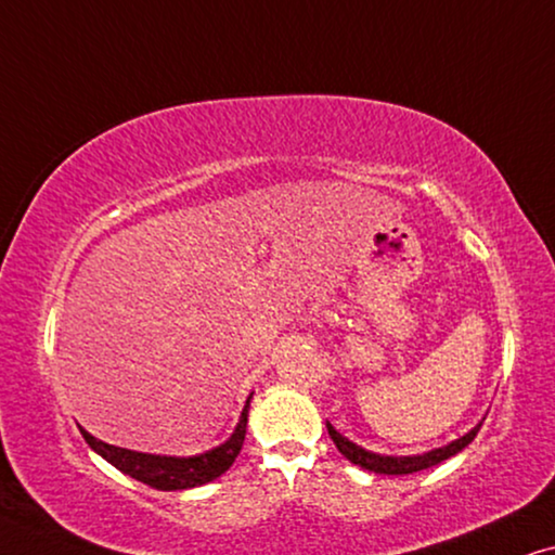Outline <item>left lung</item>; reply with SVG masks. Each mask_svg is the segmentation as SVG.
Wrapping results in <instances>:
<instances>
[{
  "label": "left lung",
  "instance_id": "obj_1",
  "mask_svg": "<svg viewBox=\"0 0 555 555\" xmlns=\"http://www.w3.org/2000/svg\"><path fill=\"white\" fill-rule=\"evenodd\" d=\"M480 425L482 423L475 425L473 430L465 433L463 437H457V440L444 444V448H435L430 452H423V455H379V452H370V450L359 448V444H354L352 440H347V437L334 430L330 423H326V430H330V437L334 440V444H337V450L349 460V463L364 467V470H370V473H379V475H410V473H420V470H425V467L442 463V460H448L452 455H457L460 450L467 448V444L475 440Z\"/></svg>",
  "mask_w": 555,
  "mask_h": 555
}]
</instances>
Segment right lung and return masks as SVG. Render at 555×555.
<instances>
[{
    "label": "right lung",
    "instance_id": "add662e5",
    "mask_svg": "<svg viewBox=\"0 0 555 555\" xmlns=\"http://www.w3.org/2000/svg\"><path fill=\"white\" fill-rule=\"evenodd\" d=\"M248 404H251V395H248L246 408L241 412L236 430H233L229 440L218 444L214 450H206L193 457H168V455H151V452L125 450V448H115V444L98 440V437H92L88 430H82V427L80 433L85 437V442H88L98 455H103L107 463L118 467L120 473L130 475V478L145 482V486H151L155 490H189V488L206 486V482L221 478V475L233 465V460H236L246 437Z\"/></svg>",
    "mask_w": 555,
    "mask_h": 555
}]
</instances>
